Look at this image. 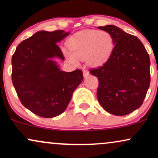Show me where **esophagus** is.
Here are the masks:
<instances>
[{"instance_id": "obj_1", "label": "esophagus", "mask_w": 158, "mask_h": 158, "mask_svg": "<svg viewBox=\"0 0 158 158\" xmlns=\"http://www.w3.org/2000/svg\"><path fill=\"white\" fill-rule=\"evenodd\" d=\"M89 74H90L89 72H88L87 70H83V76H84L85 78L88 77V76H89Z\"/></svg>"}]
</instances>
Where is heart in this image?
I'll list each match as a JSON object with an SVG mask.
<instances>
[{"mask_svg": "<svg viewBox=\"0 0 158 158\" xmlns=\"http://www.w3.org/2000/svg\"><path fill=\"white\" fill-rule=\"evenodd\" d=\"M70 51L62 49L65 59L73 64L85 59L87 64L97 67L106 62L114 48V39L109 32L98 30L81 31L70 38L68 42Z\"/></svg>", "mask_w": 158, "mask_h": 158, "instance_id": "obj_1", "label": "heart"}]
</instances>
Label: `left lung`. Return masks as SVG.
Segmentation results:
<instances>
[{
    "mask_svg": "<svg viewBox=\"0 0 158 158\" xmlns=\"http://www.w3.org/2000/svg\"><path fill=\"white\" fill-rule=\"evenodd\" d=\"M109 32L114 48L102 66L90 70L98 77L97 99L108 113L124 116L142 106L150 85V59L140 40L114 25L99 27Z\"/></svg>",
    "mask_w": 158,
    "mask_h": 158,
    "instance_id": "left-lung-1",
    "label": "left lung"
}]
</instances>
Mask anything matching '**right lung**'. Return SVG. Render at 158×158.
Returning a JSON list of instances; mask_svg holds the SVG:
<instances>
[{
    "label": "right lung",
    "instance_id": "1",
    "mask_svg": "<svg viewBox=\"0 0 158 158\" xmlns=\"http://www.w3.org/2000/svg\"><path fill=\"white\" fill-rule=\"evenodd\" d=\"M69 34L64 30L39 31L20 43L12 56V80L20 101L41 117L62 114L83 80L81 70L64 72L54 60H64L56 43Z\"/></svg>",
    "mask_w": 158,
    "mask_h": 158
}]
</instances>
